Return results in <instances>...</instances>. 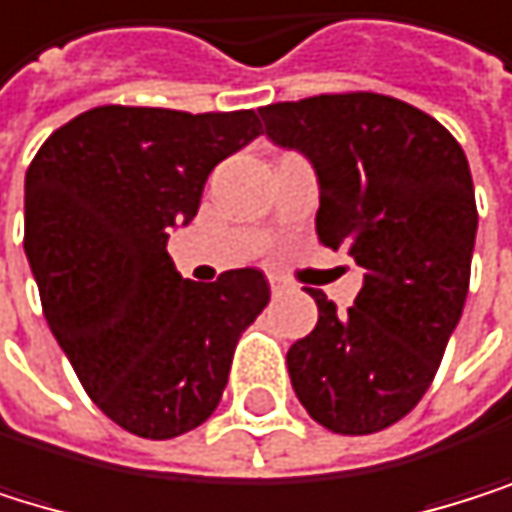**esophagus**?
I'll return each mask as SVG.
<instances>
[{"label": "esophagus", "mask_w": 512, "mask_h": 512, "mask_svg": "<svg viewBox=\"0 0 512 512\" xmlns=\"http://www.w3.org/2000/svg\"><path fill=\"white\" fill-rule=\"evenodd\" d=\"M268 284H271V293H274V296L287 290V284H284V280H280V277H268Z\"/></svg>", "instance_id": "34e87169"}]
</instances>
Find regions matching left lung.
I'll list each match as a JSON object with an SVG mask.
<instances>
[{
    "instance_id": "obj_1",
    "label": "left lung",
    "mask_w": 512,
    "mask_h": 512,
    "mask_svg": "<svg viewBox=\"0 0 512 512\" xmlns=\"http://www.w3.org/2000/svg\"><path fill=\"white\" fill-rule=\"evenodd\" d=\"M265 134L317 173V238L363 268L348 311L320 290L317 326L287 351L308 415L363 437L409 415L455 332L476 241L470 164L427 112L385 94H320L259 109Z\"/></svg>"
}]
</instances>
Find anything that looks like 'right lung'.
<instances>
[{
	"instance_id": "obj_1",
	"label": "right lung",
	"mask_w": 512,
	"mask_h": 512,
	"mask_svg": "<svg viewBox=\"0 0 512 512\" xmlns=\"http://www.w3.org/2000/svg\"><path fill=\"white\" fill-rule=\"evenodd\" d=\"M259 134L253 109L97 106L57 127L27 170L23 250L45 320L100 412L143 440L213 415L241 332L271 299L259 268L195 284L167 253L210 170Z\"/></svg>"
}]
</instances>
